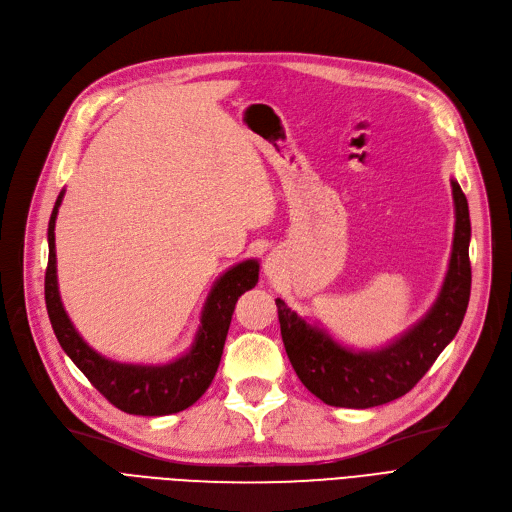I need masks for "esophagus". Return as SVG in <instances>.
Wrapping results in <instances>:
<instances>
[{"instance_id": "esophagus-1", "label": "esophagus", "mask_w": 512, "mask_h": 512, "mask_svg": "<svg viewBox=\"0 0 512 512\" xmlns=\"http://www.w3.org/2000/svg\"><path fill=\"white\" fill-rule=\"evenodd\" d=\"M265 274H267V276L276 274V259H272V257H270V259L265 261Z\"/></svg>"}]
</instances>
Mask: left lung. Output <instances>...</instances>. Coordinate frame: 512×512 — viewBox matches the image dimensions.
Masks as SVG:
<instances>
[{"mask_svg":"<svg viewBox=\"0 0 512 512\" xmlns=\"http://www.w3.org/2000/svg\"><path fill=\"white\" fill-rule=\"evenodd\" d=\"M456 226L450 270L434 309L407 336L378 353H351L328 334L313 330L276 299L286 355L305 388L330 407L369 409L405 396L434 365L444 346L459 332L471 294L469 205L452 180Z\"/></svg>","mask_w":512,"mask_h":512,"instance_id":"8db88e82","label":"left lung"}]
</instances>
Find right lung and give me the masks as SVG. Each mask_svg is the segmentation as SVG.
<instances>
[{
    "instance_id": "right-lung-1",
    "label": "right lung",
    "mask_w": 512,
    "mask_h": 512,
    "mask_svg": "<svg viewBox=\"0 0 512 512\" xmlns=\"http://www.w3.org/2000/svg\"><path fill=\"white\" fill-rule=\"evenodd\" d=\"M62 197L64 193H60L56 207L51 211L47 230L49 257L45 270V305L60 346L74 365L87 375V380L124 413L159 417L188 409L205 394L215 371H218L236 301L240 294L251 290L259 280L257 261L238 263L213 286L203 311L197 342L186 357L161 367L120 365L107 361L76 334L58 294L53 228H56V215Z\"/></svg>"
}]
</instances>
